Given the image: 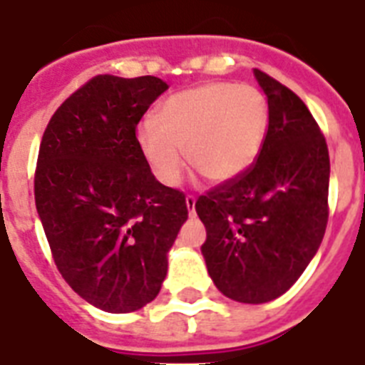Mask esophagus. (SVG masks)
<instances>
[{"mask_svg":"<svg viewBox=\"0 0 365 365\" xmlns=\"http://www.w3.org/2000/svg\"><path fill=\"white\" fill-rule=\"evenodd\" d=\"M195 202H197V199H195L193 195H187V197H185V205H187L189 214H193L195 212Z\"/></svg>","mask_w":365,"mask_h":365,"instance_id":"esophagus-1","label":"esophagus"}]
</instances>
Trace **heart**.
I'll return each mask as SVG.
<instances>
[{"instance_id":"heart-1","label":"heart","mask_w":365,"mask_h":365,"mask_svg":"<svg viewBox=\"0 0 365 365\" xmlns=\"http://www.w3.org/2000/svg\"><path fill=\"white\" fill-rule=\"evenodd\" d=\"M155 123L138 128V145L160 182H180L185 151L195 172L223 183L257 159L269 126V104L252 85L205 83L168 96L155 111Z\"/></svg>"}]
</instances>
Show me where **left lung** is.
I'll return each instance as SVG.
<instances>
[{
  "mask_svg": "<svg viewBox=\"0 0 365 365\" xmlns=\"http://www.w3.org/2000/svg\"><path fill=\"white\" fill-rule=\"evenodd\" d=\"M269 126L257 159L200 195L208 274L229 299L267 303L286 294L317 254L328 225V143L305 102L261 70Z\"/></svg>",
  "mask_w": 365,
  "mask_h": 365,
  "instance_id": "obj_1",
  "label": "left lung"
}]
</instances>
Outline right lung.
<instances>
[{
    "mask_svg": "<svg viewBox=\"0 0 365 365\" xmlns=\"http://www.w3.org/2000/svg\"><path fill=\"white\" fill-rule=\"evenodd\" d=\"M168 85L96 76L51 117L37 155V214L62 278L91 305L132 312L157 297L185 195L155 180L136 126Z\"/></svg>",
    "mask_w": 365,
    "mask_h": 365,
    "instance_id": "add662e5",
    "label": "right lung"
}]
</instances>
